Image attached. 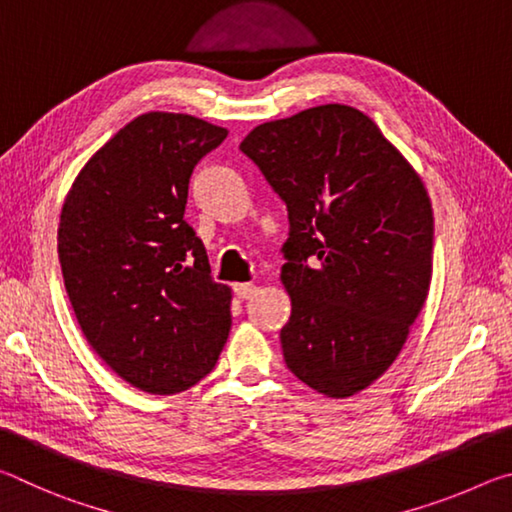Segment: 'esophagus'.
<instances>
[{
    "mask_svg": "<svg viewBox=\"0 0 512 512\" xmlns=\"http://www.w3.org/2000/svg\"><path fill=\"white\" fill-rule=\"evenodd\" d=\"M235 293H237V298H241V300H248V298H253L255 293H257V287L255 284H237L235 287Z\"/></svg>",
    "mask_w": 512,
    "mask_h": 512,
    "instance_id": "obj_1",
    "label": "esophagus"
}]
</instances>
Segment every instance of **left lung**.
Wrapping results in <instances>:
<instances>
[{"instance_id": "left-lung-1", "label": "left lung", "mask_w": 512, "mask_h": 512, "mask_svg": "<svg viewBox=\"0 0 512 512\" xmlns=\"http://www.w3.org/2000/svg\"><path fill=\"white\" fill-rule=\"evenodd\" d=\"M239 149L289 212L287 368L336 400L363 391L397 359L427 300L433 212L424 183L375 121L341 103L266 121Z\"/></svg>"}]
</instances>
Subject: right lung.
I'll return each mask as SVG.
<instances>
[{"instance_id": "1", "label": "right lung", "mask_w": 512, "mask_h": 512, "mask_svg": "<svg viewBox=\"0 0 512 512\" xmlns=\"http://www.w3.org/2000/svg\"><path fill=\"white\" fill-rule=\"evenodd\" d=\"M228 131L178 112L135 117L92 155L65 198L58 259L92 350L144 393L187 391L232 325L185 216L189 178Z\"/></svg>"}]
</instances>
